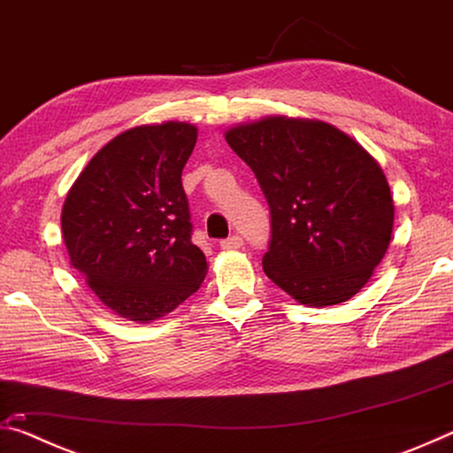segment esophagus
<instances>
[{
	"instance_id": "esophagus-1",
	"label": "esophagus",
	"mask_w": 453,
	"mask_h": 453,
	"mask_svg": "<svg viewBox=\"0 0 453 453\" xmlns=\"http://www.w3.org/2000/svg\"><path fill=\"white\" fill-rule=\"evenodd\" d=\"M221 245V250H240L242 245H243V237L242 235H232V237H227V240H224L219 243Z\"/></svg>"
}]
</instances>
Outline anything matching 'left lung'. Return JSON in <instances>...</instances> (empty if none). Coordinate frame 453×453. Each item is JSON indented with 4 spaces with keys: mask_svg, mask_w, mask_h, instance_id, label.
Instances as JSON below:
<instances>
[{
    "mask_svg": "<svg viewBox=\"0 0 453 453\" xmlns=\"http://www.w3.org/2000/svg\"><path fill=\"white\" fill-rule=\"evenodd\" d=\"M272 211L264 272L296 302H348L386 256L394 197L380 164L319 119L267 116L226 129Z\"/></svg>",
    "mask_w": 453,
    "mask_h": 453,
    "instance_id": "left-lung-1",
    "label": "left lung"
}]
</instances>
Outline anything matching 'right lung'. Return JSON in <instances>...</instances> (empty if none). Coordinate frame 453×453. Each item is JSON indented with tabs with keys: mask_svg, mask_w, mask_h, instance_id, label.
<instances>
[{
	"mask_svg": "<svg viewBox=\"0 0 453 453\" xmlns=\"http://www.w3.org/2000/svg\"><path fill=\"white\" fill-rule=\"evenodd\" d=\"M197 127L162 121L126 129L67 191L61 234L89 289L116 316L151 324L196 294L208 273L191 243L181 170Z\"/></svg>",
	"mask_w": 453,
	"mask_h": 453,
	"instance_id": "add662e5",
	"label": "right lung"
}]
</instances>
